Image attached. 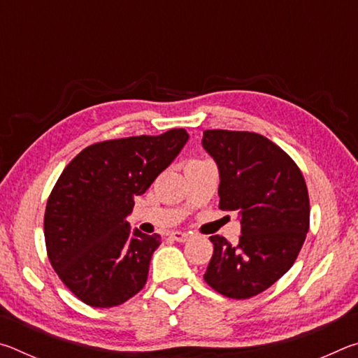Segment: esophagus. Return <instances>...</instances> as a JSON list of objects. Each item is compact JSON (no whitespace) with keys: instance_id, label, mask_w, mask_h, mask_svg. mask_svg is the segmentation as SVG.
Listing matches in <instances>:
<instances>
[{"instance_id":"obj_1","label":"esophagus","mask_w":358,"mask_h":358,"mask_svg":"<svg viewBox=\"0 0 358 358\" xmlns=\"http://www.w3.org/2000/svg\"><path fill=\"white\" fill-rule=\"evenodd\" d=\"M171 237H172L173 240L180 241V243H185V241H187V240L191 238V235L187 234V232H181V230H175V232L171 234Z\"/></svg>"}]
</instances>
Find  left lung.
Returning <instances> with one entry per match:
<instances>
[{
    "instance_id": "obj_1",
    "label": "left lung",
    "mask_w": 358,
    "mask_h": 358,
    "mask_svg": "<svg viewBox=\"0 0 358 358\" xmlns=\"http://www.w3.org/2000/svg\"><path fill=\"white\" fill-rule=\"evenodd\" d=\"M202 145L220 171V208L237 210L238 245L213 235L203 280L229 299H251L294 265L310 229L305 178L286 151L246 131H203Z\"/></svg>"
}]
</instances>
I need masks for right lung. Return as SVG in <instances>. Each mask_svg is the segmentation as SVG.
<instances>
[{
  "label": "right lung",
  "mask_w": 358,
  "mask_h": 358,
  "mask_svg": "<svg viewBox=\"0 0 358 358\" xmlns=\"http://www.w3.org/2000/svg\"><path fill=\"white\" fill-rule=\"evenodd\" d=\"M187 138L185 129H171L99 142L59 175L45 207L47 254L59 280L83 303L112 308L145 286L161 237L131 230L126 217L134 197L171 166Z\"/></svg>",
  "instance_id": "right-lung-1"
}]
</instances>
